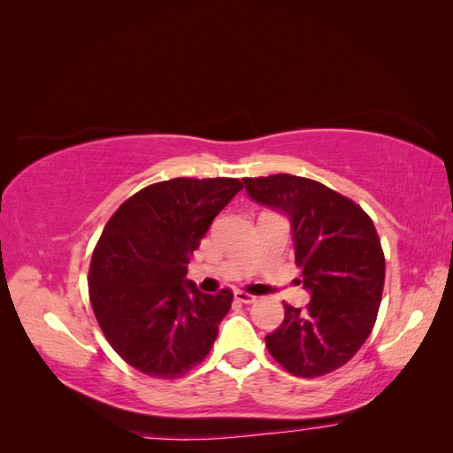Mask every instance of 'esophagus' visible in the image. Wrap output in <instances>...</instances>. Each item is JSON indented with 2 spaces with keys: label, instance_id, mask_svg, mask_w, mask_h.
Masks as SVG:
<instances>
[{
  "label": "esophagus",
  "instance_id": "34e87169",
  "mask_svg": "<svg viewBox=\"0 0 453 453\" xmlns=\"http://www.w3.org/2000/svg\"><path fill=\"white\" fill-rule=\"evenodd\" d=\"M234 298L238 300V303H242V304H251V303H255V300H257L255 295L243 293V291H236V293H234Z\"/></svg>",
  "mask_w": 453,
  "mask_h": 453
}]
</instances>
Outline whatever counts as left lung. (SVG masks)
<instances>
[{
  "label": "left lung",
  "instance_id": "8db88e82",
  "mask_svg": "<svg viewBox=\"0 0 453 453\" xmlns=\"http://www.w3.org/2000/svg\"><path fill=\"white\" fill-rule=\"evenodd\" d=\"M243 185L255 203L289 219L295 263L310 293L304 310L285 304L266 348L293 376L333 372L359 351L378 315L386 258L372 219L306 177H248Z\"/></svg>",
  "mask_w": 453,
  "mask_h": 453
}]
</instances>
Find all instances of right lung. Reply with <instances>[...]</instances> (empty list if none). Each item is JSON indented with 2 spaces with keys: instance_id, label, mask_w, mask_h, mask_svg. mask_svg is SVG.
<instances>
[{
  "instance_id": "right-lung-1",
  "label": "right lung",
  "mask_w": 453,
  "mask_h": 453,
  "mask_svg": "<svg viewBox=\"0 0 453 453\" xmlns=\"http://www.w3.org/2000/svg\"><path fill=\"white\" fill-rule=\"evenodd\" d=\"M240 190L228 177H175L135 193L105 225L90 260V304L109 344L140 372L180 378L208 357L234 295L198 291L187 265Z\"/></svg>"
}]
</instances>
